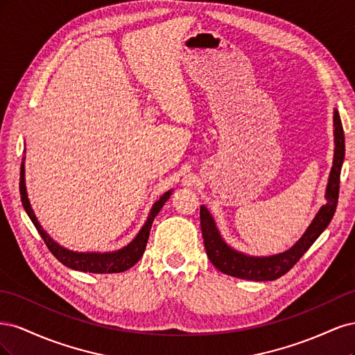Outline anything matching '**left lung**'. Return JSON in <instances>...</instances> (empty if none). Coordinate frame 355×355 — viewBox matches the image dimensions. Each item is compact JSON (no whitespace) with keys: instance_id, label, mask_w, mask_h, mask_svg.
Returning a JSON list of instances; mask_svg holds the SVG:
<instances>
[{"instance_id":"1","label":"left lung","mask_w":355,"mask_h":355,"mask_svg":"<svg viewBox=\"0 0 355 355\" xmlns=\"http://www.w3.org/2000/svg\"><path fill=\"white\" fill-rule=\"evenodd\" d=\"M333 127H335V157H333V166L330 170L329 184L326 189L327 202L318 210L314 220L311 222L302 237L299 239V241H296L293 247H290L288 250L278 254L261 257L249 256L234 250L232 247H230L220 237V234L216 228V223H214L209 210L201 206L200 220L204 247H206V253L210 262L216 266L220 272L231 277L243 278V280H277V278H280L287 271L292 270L295 263L320 237V234L327 228V225L330 223L338 206L340 167L343 163V157H345V137H343V128L338 110L333 112Z\"/></svg>"}]
</instances>
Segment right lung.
<instances>
[{
    "label": "right lung",
    "instance_id": "1",
    "mask_svg": "<svg viewBox=\"0 0 355 355\" xmlns=\"http://www.w3.org/2000/svg\"><path fill=\"white\" fill-rule=\"evenodd\" d=\"M20 196H22V204L28 213V216L31 218L32 223L35 225V228L38 234L44 240L47 244L49 250L56 256V259L60 261L63 265L71 268V270H77L83 272H94V274H114V272H123L128 268H132L139 259H141L145 247L149 239V231H151L153 222L161 207L164 206V202L170 198L171 196V189L167 191L163 197H159V200L154 204L151 211H149V216L142 227V230L139 231V234L135 237V240L127 244L123 249L116 250V252H106V253H78V252H72L62 247L58 244L55 240H53L50 235L42 230L34 210L31 207V202L28 200L26 194V187H25V166L22 163V167H20Z\"/></svg>",
    "mask_w": 355,
    "mask_h": 355
}]
</instances>
